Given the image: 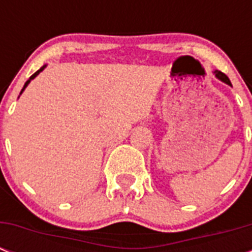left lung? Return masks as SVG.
Returning <instances> with one entry per match:
<instances>
[{"label": "left lung", "instance_id": "8db88e82", "mask_svg": "<svg viewBox=\"0 0 252 252\" xmlns=\"http://www.w3.org/2000/svg\"><path fill=\"white\" fill-rule=\"evenodd\" d=\"M215 74H216V77L219 78V80H221V81H222V82H225V84L230 85V86H231L230 80L227 78L226 74H223V73H222V72H220V70H215Z\"/></svg>", "mask_w": 252, "mask_h": 252}]
</instances>
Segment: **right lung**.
Segmentation results:
<instances>
[{
	"instance_id": "obj_1",
	"label": "right lung",
	"mask_w": 252,
	"mask_h": 252,
	"mask_svg": "<svg viewBox=\"0 0 252 252\" xmlns=\"http://www.w3.org/2000/svg\"><path fill=\"white\" fill-rule=\"evenodd\" d=\"M43 69H44V66H43V68H40V69H39V70H37V72H36V73H33L32 76L30 77V80H29V81H27V82H26V84H25V86H23V89H22V91L25 90V89H26V86H27V85H29V84H30V81L32 80V78H35V77H36V76H37V74H39V73H40V72H41V70H43ZM22 91H21V93H22Z\"/></svg>"
}]
</instances>
